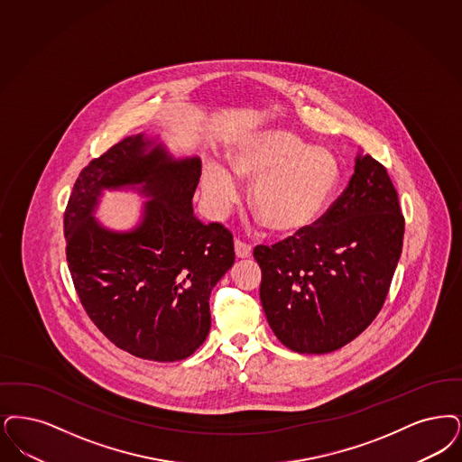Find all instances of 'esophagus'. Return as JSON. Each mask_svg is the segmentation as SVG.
I'll return each mask as SVG.
<instances>
[{
    "label": "esophagus",
    "mask_w": 462,
    "mask_h": 462,
    "mask_svg": "<svg viewBox=\"0 0 462 462\" xmlns=\"http://www.w3.org/2000/svg\"><path fill=\"white\" fill-rule=\"evenodd\" d=\"M234 249H236V256L239 259L251 258V254H253L251 245L245 244V242H242V240H236Z\"/></svg>",
    "instance_id": "obj_1"
}]
</instances>
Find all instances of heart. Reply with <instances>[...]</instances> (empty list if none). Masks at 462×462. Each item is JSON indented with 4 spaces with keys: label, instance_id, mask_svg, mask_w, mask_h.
<instances>
[{
    "label": "heart",
    "instance_id": "1",
    "mask_svg": "<svg viewBox=\"0 0 462 462\" xmlns=\"http://www.w3.org/2000/svg\"><path fill=\"white\" fill-rule=\"evenodd\" d=\"M228 166L209 163L203 192L215 217L239 199V179L253 180L249 203L275 234H299L321 220L340 182V163L328 149L313 148L285 130L240 135L228 152Z\"/></svg>",
    "mask_w": 462,
    "mask_h": 462
}]
</instances>
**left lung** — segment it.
Wrapping results in <instances>:
<instances>
[{"label":"left lung","mask_w":462,"mask_h":462,"mask_svg":"<svg viewBox=\"0 0 462 462\" xmlns=\"http://www.w3.org/2000/svg\"><path fill=\"white\" fill-rule=\"evenodd\" d=\"M402 237L385 166L357 152L347 189L319 222L254 249L263 311L278 340L299 354H327L365 332L385 302Z\"/></svg>","instance_id":"obj_1"}]
</instances>
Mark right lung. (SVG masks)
Returning <instances> with one entry per match:
<instances>
[{"mask_svg":"<svg viewBox=\"0 0 462 462\" xmlns=\"http://www.w3.org/2000/svg\"><path fill=\"white\" fill-rule=\"evenodd\" d=\"M199 177L198 156L175 158L158 137L135 134L75 180L63 228L77 294L94 325L135 357L173 363L194 354L211 328V291L236 261L232 234L194 215ZM106 189L149 199L134 229L95 220Z\"/></svg>","mask_w":462,"mask_h":462,"instance_id":"add662e5","label":"right lung"}]
</instances>
